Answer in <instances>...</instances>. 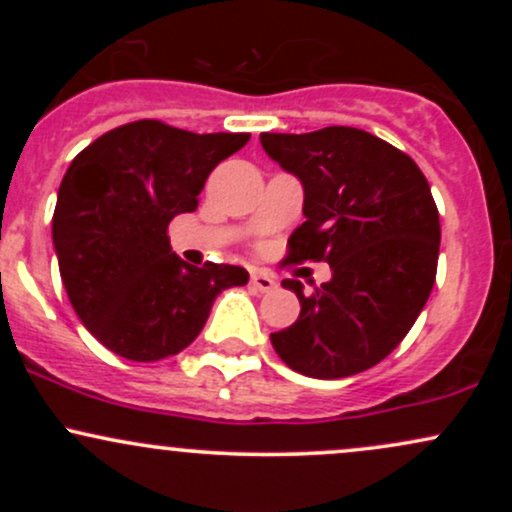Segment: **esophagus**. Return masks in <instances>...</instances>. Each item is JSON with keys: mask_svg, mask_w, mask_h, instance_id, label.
I'll use <instances>...</instances> for the list:
<instances>
[{"mask_svg": "<svg viewBox=\"0 0 512 512\" xmlns=\"http://www.w3.org/2000/svg\"><path fill=\"white\" fill-rule=\"evenodd\" d=\"M250 284H252V289H257L260 293H269V291L276 289L274 276L267 274V272H252Z\"/></svg>", "mask_w": 512, "mask_h": 512, "instance_id": "34e87169", "label": "esophagus"}]
</instances>
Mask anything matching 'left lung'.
Wrapping results in <instances>:
<instances>
[{
	"label": "left lung",
	"mask_w": 512,
	"mask_h": 512,
	"mask_svg": "<svg viewBox=\"0 0 512 512\" xmlns=\"http://www.w3.org/2000/svg\"><path fill=\"white\" fill-rule=\"evenodd\" d=\"M262 149L303 182V226L281 262H327L332 279L303 293L301 315L272 334L286 366L308 378H349L407 337L431 296L440 221L426 175L404 151L356 127L260 134Z\"/></svg>",
	"instance_id": "8db88e82"
}]
</instances>
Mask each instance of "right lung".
Listing matches in <instances>:
<instances>
[{"mask_svg":"<svg viewBox=\"0 0 512 512\" xmlns=\"http://www.w3.org/2000/svg\"><path fill=\"white\" fill-rule=\"evenodd\" d=\"M250 134H195L161 120L115 127L64 173L52 243L74 313L129 361L180 354L202 332L216 296L248 284L236 264L182 262L168 223L195 211L209 173Z\"/></svg>","mask_w":512,"mask_h":512,"instance_id":"obj_1","label":"right lung"}]
</instances>
